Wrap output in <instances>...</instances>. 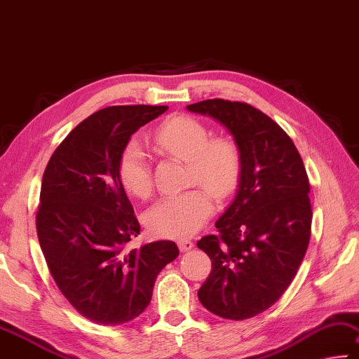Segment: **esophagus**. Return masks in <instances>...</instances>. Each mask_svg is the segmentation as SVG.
I'll use <instances>...</instances> for the list:
<instances>
[{"mask_svg": "<svg viewBox=\"0 0 359 359\" xmlns=\"http://www.w3.org/2000/svg\"><path fill=\"white\" fill-rule=\"evenodd\" d=\"M192 246H194V243L191 242V240H184V238L178 240V248H180V251H181V252L191 251V250H192Z\"/></svg>", "mask_w": 359, "mask_h": 359, "instance_id": "34e87169", "label": "esophagus"}]
</instances>
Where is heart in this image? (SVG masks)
I'll list each match as a JSON object with an SVG mask.
<instances>
[{
	"label": "heart",
	"mask_w": 359,
	"mask_h": 359,
	"mask_svg": "<svg viewBox=\"0 0 359 359\" xmlns=\"http://www.w3.org/2000/svg\"><path fill=\"white\" fill-rule=\"evenodd\" d=\"M154 143L162 151L186 161L189 183H202L216 197L229 196L238 183L242 173L238 146L226 137L210 138L208 127L191 116L170 117L156 130ZM117 178L130 196L144 198L151 194L149 162L138 143L127 144L122 151ZM205 187L196 186L158 198L144 215L149 232L162 238H186L196 233L213 210V201Z\"/></svg>",
	"instance_id": "obj_1"
}]
</instances>
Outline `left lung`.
<instances>
[{"label":"left lung","mask_w":359,"mask_h":359,"mask_svg":"<svg viewBox=\"0 0 359 359\" xmlns=\"http://www.w3.org/2000/svg\"><path fill=\"white\" fill-rule=\"evenodd\" d=\"M224 126L238 146V189L197 246L211 259L198 301L226 320H246L278 301L296 277L312 227L301 154L277 122L248 103L213 98L187 104Z\"/></svg>","instance_id":"1"}]
</instances>
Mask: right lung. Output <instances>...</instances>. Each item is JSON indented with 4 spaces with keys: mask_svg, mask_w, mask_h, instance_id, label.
<instances>
[{
    "mask_svg": "<svg viewBox=\"0 0 359 359\" xmlns=\"http://www.w3.org/2000/svg\"><path fill=\"white\" fill-rule=\"evenodd\" d=\"M167 109L135 104L97 111L69 132L43 175L41 250L62 294L97 325H122L143 313L157 275L180 255L168 240L128 248L140 224L117 178L132 135Z\"/></svg>",
    "mask_w": 359,
    "mask_h": 359,
    "instance_id": "1",
    "label": "right lung"
}]
</instances>
